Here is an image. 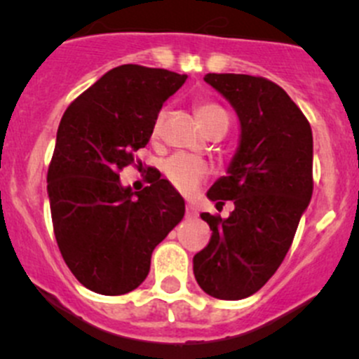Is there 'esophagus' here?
Returning <instances> with one entry per match:
<instances>
[{
  "instance_id": "obj_1",
  "label": "esophagus",
  "mask_w": 359,
  "mask_h": 359,
  "mask_svg": "<svg viewBox=\"0 0 359 359\" xmlns=\"http://www.w3.org/2000/svg\"><path fill=\"white\" fill-rule=\"evenodd\" d=\"M186 217L187 219H196L198 217V208L193 205V203H187L186 205Z\"/></svg>"
}]
</instances>
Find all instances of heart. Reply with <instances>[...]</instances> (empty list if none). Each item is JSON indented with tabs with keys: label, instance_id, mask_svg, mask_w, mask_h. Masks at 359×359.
<instances>
[{
	"label": "heart",
	"instance_id": "b5f03b06",
	"mask_svg": "<svg viewBox=\"0 0 359 359\" xmlns=\"http://www.w3.org/2000/svg\"><path fill=\"white\" fill-rule=\"evenodd\" d=\"M196 118L200 119L203 128L208 130L213 123L227 118V114L222 107L215 106V104L203 102L196 106ZM159 121H161V118L156 121V130ZM163 172L177 189L182 191V193H191L208 175V165L203 159L189 156V154H173L165 161Z\"/></svg>",
	"mask_w": 359,
	"mask_h": 359
}]
</instances>
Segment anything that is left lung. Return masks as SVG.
Here are the masks:
<instances>
[{"mask_svg":"<svg viewBox=\"0 0 359 359\" xmlns=\"http://www.w3.org/2000/svg\"><path fill=\"white\" fill-rule=\"evenodd\" d=\"M205 81L240 121L227 175L206 193L227 219L201 213L212 238L193 259L198 285L222 300L247 299L276 273L313 196V132L281 86L248 74L210 72Z\"/></svg>","mask_w":359,"mask_h":359,"instance_id":"obj_1","label":"left lung"}]
</instances>
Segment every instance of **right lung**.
Masks as SVG:
<instances>
[{"label":"right lung","instance_id":"add662e5","mask_svg":"<svg viewBox=\"0 0 359 359\" xmlns=\"http://www.w3.org/2000/svg\"><path fill=\"white\" fill-rule=\"evenodd\" d=\"M187 74L125 64L83 92L60 119L48 166L57 245L76 280L102 295L135 290L153 250L182 220L186 205L166 179L133 193L118 172L146 147L163 104Z\"/></svg>","mask_w":359,"mask_h":359}]
</instances>
